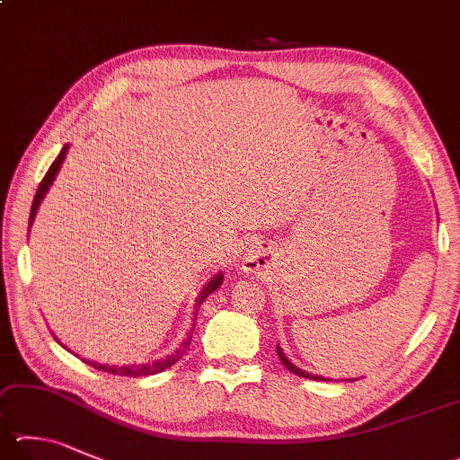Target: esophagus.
I'll list each match as a JSON object with an SVG mask.
<instances>
[{"instance_id":"esophagus-1","label":"esophagus","mask_w":460,"mask_h":460,"mask_svg":"<svg viewBox=\"0 0 460 460\" xmlns=\"http://www.w3.org/2000/svg\"><path fill=\"white\" fill-rule=\"evenodd\" d=\"M267 259H270V255H267V249H265V247L255 245V247L249 249L247 261L252 263L253 267H261L263 263H267Z\"/></svg>"}]
</instances>
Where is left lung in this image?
I'll return each instance as SVG.
<instances>
[{"mask_svg":"<svg viewBox=\"0 0 460 460\" xmlns=\"http://www.w3.org/2000/svg\"><path fill=\"white\" fill-rule=\"evenodd\" d=\"M278 356H279V360L283 362V366H286V368L289 370V372H294V374H297V376H302V378H312V380H323V378H320V376H315V374H307V372H304V370H299L297 366H294L291 364L286 356H283V352L281 349L278 348Z\"/></svg>","mask_w":460,"mask_h":460,"instance_id":"8db88e82","label":"left lung"}]
</instances>
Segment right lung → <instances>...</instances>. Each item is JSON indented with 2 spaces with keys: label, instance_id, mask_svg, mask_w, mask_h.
Segmentation results:
<instances>
[{
  "label": "right lung",
  "instance_id": "add662e5",
  "mask_svg": "<svg viewBox=\"0 0 460 460\" xmlns=\"http://www.w3.org/2000/svg\"><path fill=\"white\" fill-rule=\"evenodd\" d=\"M66 150H68V146L62 148V153L58 155V158H56V161H54L52 164H49L48 172L44 174V179H41V182H40V187H38V190H36V197H33V203H31L30 225H31V221H33V217H36V211H38V207H40V203H41V199H44V195H46V190L49 189V185H52V181L56 179L58 171H60V164L64 163ZM221 283H223V275L217 273L215 278L207 283L205 289L201 291V296H199L197 305H201V304L205 302V299H207L208 296H211L217 288L221 286ZM190 338H193V336H189L185 341H182L177 352L171 354V356H166V358H163V360H156V362L132 364V366H108V364H96V362H88V360H84V362L90 364L92 368L102 370V372H108V374H116V376H130V378H138V376H153V374H158V372H163V370H166V368H171L172 364H177V362L181 360V358L187 354L189 344H190Z\"/></svg>",
  "mask_w": 460,
  "mask_h": 460
}]
</instances>
